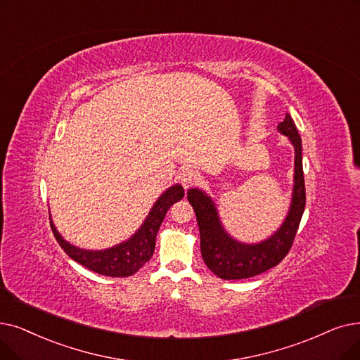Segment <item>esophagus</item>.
I'll use <instances>...</instances> for the list:
<instances>
[{
    "instance_id": "1",
    "label": "esophagus",
    "mask_w": 360,
    "mask_h": 360,
    "mask_svg": "<svg viewBox=\"0 0 360 360\" xmlns=\"http://www.w3.org/2000/svg\"><path fill=\"white\" fill-rule=\"evenodd\" d=\"M198 179H200V175L194 169H184L179 175V181L184 185V188H190V186L198 182Z\"/></svg>"
}]
</instances>
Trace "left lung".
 Returning <instances> with one entry per match:
<instances>
[{"label":"left lung","instance_id":"obj_1","mask_svg":"<svg viewBox=\"0 0 360 360\" xmlns=\"http://www.w3.org/2000/svg\"><path fill=\"white\" fill-rule=\"evenodd\" d=\"M278 131L294 146V186L285 221L272 236L257 244L233 240L224 229L213 200L198 188L188 190V201L195 212L200 229L201 256L207 268L222 279H244L268 271L283 260L295 238L306 206L302 163V138L290 115L278 124Z\"/></svg>","mask_w":360,"mask_h":360}]
</instances>
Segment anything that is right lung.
Wrapping results in <instances>:
<instances>
[{"label": "right lung", "instance_id": "add662e5", "mask_svg": "<svg viewBox=\"0 0 360 360\" xmlns=\"http://www.w3.org/2000/svg\"><path fill=\"white\" fill-rule=\"evenodd\" d=\"M184 188L176 184L166 190L150 210L144 224L124 243L105 250H85L75 247L60 236L53 221L51 229L57 243L66 255L92 272L105 276H131L141 269L151 259L155 247V237L170 206L182 200Z\"/></svg>", "mask_w": 360, "mask_h": 360}]
</instances>
